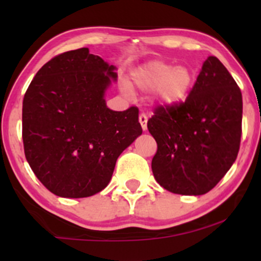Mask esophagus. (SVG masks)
<instances>
[{"label": "esophagus", "instance_id": "obj_1", "mask_svg": "<svg viewBox=\"0 0 261 261\" xmlns=\"http://www.w3.org/2000/svg\"><path fill=\"white\" fill-rule=\"evenodd\" d=\"M139 121L141 124V127H142V130L145 131L146 128H147V115H146L145 113H141L139 116Z\"/></svg>", "mask_w": 261, "mask_h": 261}]
</instances>
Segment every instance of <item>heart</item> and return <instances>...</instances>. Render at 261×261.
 Masks as SVG:
<instances>
[{"label":"heart","mask_w":261,"mask_h":261,"mask_svg":"<svg viewBox=\"0 0 261 261\" xmlns=\"http://www.w3.org/2000/svg\"><path fill=\"white\" fill-rule=\"evenodd\" d=\"M133 82L142 91H154L158 103L173 106L187 97L195 82V73L188 66L173 67L163 61H151L134 71Z\"/></svg>","instance_id":"b5f03b06"}]
</instances>
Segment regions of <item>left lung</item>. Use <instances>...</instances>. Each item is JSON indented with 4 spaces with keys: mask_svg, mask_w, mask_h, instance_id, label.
I'll return each mask as SVG.
<instances>
[{
    "mask_svg": "<svg viewBox=\"0 0 261 261\" xmlns=\"http://www.w3.org/2000/svg\"><path fill=\"white\" fill-rule=\"evenodd\" d=\"M242 92L216 56H208L187 99L154 109L149 134L157 142L154 179L166 190L202 195L228 172L242 136Z\"/></svg>",
    "mask_w": 261,
    "mask_h": 261,
    "instance_id": "left-lung-1",
    "label": "left lung"
}]
</instances>
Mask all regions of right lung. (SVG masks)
<instances>
[{
    "mask_svg": "<svg viewBox=\"0 0 261 261\" xmlns=\"http://www.w3.org/2000/svg\"><path fill=\"white\" fill-rule=\"evenodd\" d=\"M115 67L88 47L47 61L23 98L22 137L29 166L61 197H87L109 184L116 160L142 134L139 109L107 108Z\"/></svg>",
    "mask_w": 261,
    "mask_h": 261,
    "instance_id": "add662e5",
    "label": "right lung"
}]
</instances>
